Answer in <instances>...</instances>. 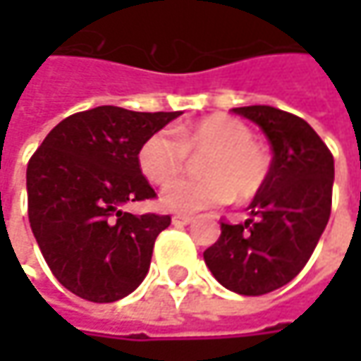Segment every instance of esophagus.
<instances>
[{"mask_svg":"<svg viewBox=\"0 0 361 361\" xmlns=\"http://www.w3.org/2000/svg\"><path fill=\"white\" fill-rule=\"evenodd\" d=\"M190 223H192V216H188V215H174L173 216L174 227H185V225H190Z\"/></svg>","mask_w":361,"mask_h":361,"instance_id":"1","label":"esophagus"}]
</instances>
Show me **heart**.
<instances>
[{
    "label": "heart",
    "mask_w": 361,
    "mask_h": 361,
    "mask_svg": "<svg viewBox=\"0 0 361 361\" xmlns=\"http://www.w3.org/2000/svg\"><path fill=\"white\" fill-rule=\"evenodd\" d=\"M201 162L207 178L180 180L164 188L160 204L173 213H199L237 199H253L265 187L271 171L267 150L253 140L251 128L227 114H213L180 128L176 136L150 134L138 150V164L154 185H169L185 173L188 157Z\"/></svg>",
    "instance_id": "obj_1"
}]
</instances>
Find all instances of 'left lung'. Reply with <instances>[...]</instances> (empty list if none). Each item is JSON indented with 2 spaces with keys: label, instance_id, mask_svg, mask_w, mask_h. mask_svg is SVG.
<instances>
[{
  "label": "left lung",
  "instance_id": "8db88e82",
  "mask_svg": "<svg viewBox=\"0 0 361 361\" xmlns=\"http://www.w3.org/2000/svg\"><path fill=\"white\" fill-rule=\"evenodd\" d=\"M233 112L253 120L273 150L269 178L241 225L221 221V237L202 257L223 287L265 295L287 285L310 261L331 213L334 154L303 118L273 106Z\"/></svg>",
  "mask_w": 361,
  "mask_h": 361
}]
</instances>
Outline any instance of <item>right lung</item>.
<instances>
[{
  "label": "right lung",
  "instance_id": "add662e5",
  "mask_svg": "<svg viewBox=\"0 0 361 361\" xmlns=\"http://www.w3.org/2000/svg\"><path fill=\"white\" fill-rule=\"evenodd\" d=\"M180 112L98 106L63 118L27 162V216L49 271L78 298L112 303L148 273L171 216L132 215L157 199L138 164L146 138Z\"/></svg>",
  "mask_w": 361,
  "mask_h": 361
}]
</instances>
